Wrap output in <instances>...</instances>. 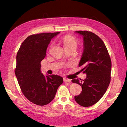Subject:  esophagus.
<instances>
[{"mask_svg":"<svg viewBox=\"0 0 127 127\" xmlns=\"http://www.w3.org/2000/svg\"><path fill=\"white\" fill-rule=\"evenodd\" d=\"M64 82H71V79L66 78H64Z\"/></svg>","mask_w":127,"mask_h":127,"instance_id":"obj_1","label":"esophagus"}]
</instances>
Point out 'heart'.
Wrapping results in <instances>:
<instances>
[{"label": "heart", "mask_w": 127, "mask_h": 127, "mask_svg": "<svg viewBox=\"0 0 127 127\" xmlns=\"http://www.w3.org/2000/svg\"><path fill=\"white\" fill-rule=\"evenodd\" d=\"M64 46H75L77 47V40L73 36L70 35H66L62 39Z\"/></svg>", "instance_id": "b5f03b06"}]
</instances>
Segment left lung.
Returning a JSON list of instances; mask_svg holds the SVG:
<instances>
[{
    "label": "left lung",
    "instance_id": "left-lung-1",
    "mask_svg": "<svg viewBox=\"0 0 127 127\" xmlns=\"http://www.w3.org/2000/svg\"><path fill=\"white\" fill-rule=\"evenodd\" d=\"M75 32L83 38V50L78 65L82 66L81 71L87 76L81 81H72L82 89L74 100L81 106L89 107L97 102L106 92L111 79V62L106 46L97 35L86 31Z\"/></svg>",
    "mask_w": 127,
    "mask_h": 127
}]
</instances>
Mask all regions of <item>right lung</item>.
Masks as SVG:
<instances>
[{
  "instance_id": "right-lung-1",
  "label": "right lung",
  "mask_w": 127,
  "mask_h": 127,
  "mask_svg": "<svg viewBox=\"0 0 127 127\" xmlns=\"http://www.w3.org/2000/svg\"><path fill=\"white\" fill-rule=\"evenodd\" d=\"M60 32L42 33L29 36L22 42L16 57L15 74L22 93L31 102L40 106L54 98L63 82L62 77L44 76L41 62L45 57L51 40Z\"/></svg>"
}]
</instances>
